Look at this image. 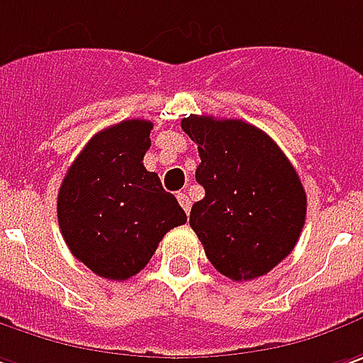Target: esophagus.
<instances>
[{"instance_id":"1","label":"esophagus","mask_w":363,"mask_h":363,"mask_svg":"<svg viewBox=\"0 0 363 363\" xmlns=\"http://www.w3.org/2000/svg\"><path fill=\"white\" fill-rule=\"evenodd\" d=\"M177 199H179V203H181V207L184 209V213L191 211V199L186 197L184 193H179V195H177Z\"/></svg>"}]
</instances>
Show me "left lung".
Here are the masks:
<instances>
[{"label":"left lung","mask_w":363,"mask_h":363,"mask_svg":"<svg viewBox=\"0 0 363 363\" xmlns=\"http://www.w3.org/2000/svg\"><path fill=\"white\" fill-rule=\"evenodd\" d=\"M181 125L201 156L195 179L205 197L189 223L207 258L235 282L268 274L305 225L307 195L294 166L270 135L242 119L189 116Z\"/></svg>","instance_id":"left-lung-1"}]
</instances>
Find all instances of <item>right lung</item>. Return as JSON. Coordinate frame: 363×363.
Listing matches in <instances>:
<instances>
[{
  "instance_id": "obj_1",
  "label": "right lung",
  "mask_w": 363,
  "mask_h": 363,
  "mask_svg": "<svg viewBox=\"0 0 363 363\" xmlns=\"http://www.w3.org/2000/svg\"><path fill=\"white\" fill-rule=\"evenodd\" d=\"M146 119H125L95 134L58 191V225L77 260L107 280H128L172 228L186 223L174 195L144 168Z\"/></svg>"
}]
</instances>
